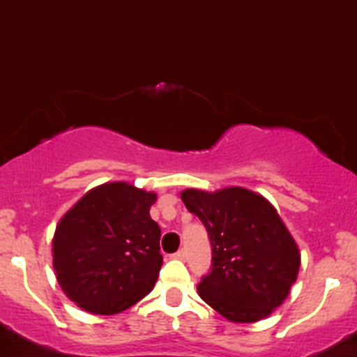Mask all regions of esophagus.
Returning a JSON list of instances; mask_svg holds the SVG:
<instances>
[{"label": "esophagus", "mask_w": 357, "mask_h": 357, "mask_svg": "<svg viewBox=\"0 0 357 357\" xmlns=\"http://www.w3.org/2000/svg\"><path fill=\"white\" fill-rule=\"evenodd\" d=\"M172 258H176V259H186V249H185V247H181V249H179L178 252H174V255H172Z\"/></svg>", "instance_id": "1"}]
</instances>
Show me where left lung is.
<instances>
[{
    "mask_svg": "<svg viewBox=\"0 0 357 357\" xmlns=\"http://www.w3.org/2000/svg\"><path fill=\"white\" fill-rule=\"evenodd\" d=\"M211 243V266L199 297L231 322H258L287 298L301 266L297 243L271 202L234 186L208 194L185 190Z\"/></svg>",
    "mask_w": 357,
    "mask_h": 357,
    "instance_id": "left-lung-1",
    "label": "left lung"
}]
</instances>
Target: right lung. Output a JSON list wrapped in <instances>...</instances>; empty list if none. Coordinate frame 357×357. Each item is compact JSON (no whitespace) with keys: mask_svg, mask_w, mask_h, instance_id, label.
Returning a JSON list of instances; mask_svg holds the SVG:
<instances>
[{"mask_svg":"<svg viewBox=\"0 0 357 357\" xmlns=\"http://www.w3.org/2000/svg\"><path fill=\"white\" fill-rule=\"evenodd\" d=\"M156 195L107 183L83 195L56 226L53 266L73 303L114 314L146 297L158 279L162 229L151 218Z\"/></svg>","mask_w":357,"mask_h":357,"instance_id":"right-lung-1","label":"right lung"}]
</instances>
